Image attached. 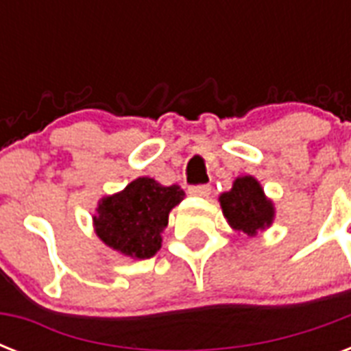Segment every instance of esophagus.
<instances>
[{"mask_svg": "<svg viewBox=\"0 0 351 351\" xmlns=\"http://www.w3.org/2000/svg\"><path fill=\"white\" fill-rule=\"evenodd\" d=\"M189 193H191L193 197H209L211 195V187L209 186H191L189 187Z\"/></svg>", "mask_w": 351, "mask_h": 351, "instance_id": "obj_1", "label": "esophagus"}]
</instances>
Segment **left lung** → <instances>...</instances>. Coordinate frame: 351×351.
<instances>
[{
    "label": "left lung",
    "mask_w": 351,
    "mask_h": 351,
    "mask_svg": "<svg viewBox=\"0 0 351 351\" xmlns=\"http://www.w3.org/2000/svg\"><path fill=\"white\" fill-rule=\"evenodd\" d=\"M219 202L231 230L247 237L266 231L275 220V204L251 175L237 176L230 191L220 195Z\"/></svg>",
    "instance_id": "8db88e82"
}]
</instances>
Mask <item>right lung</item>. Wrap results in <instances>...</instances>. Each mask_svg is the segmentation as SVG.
I'll return each instance as SVG.
<instances>
[{
	"label": "right lung",
	"instance_id": "right-lung-1",
	"mask_svg": "<svg viewBox=\"0 0 351 351\" xmlns=\"http://www.w3.org/2000/svg\"><path fill=\"white\" fill-rule=\"evenodd\" d=\"M180 186H162L140 176L121 191L98 200L93 226L98 239L132 261L151 258L162 247L171 209L184 200Z\"/></svg>",
	"mask_w": 351,
	"mask_h": 351
}]
</instances>
